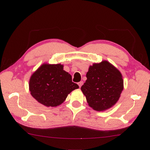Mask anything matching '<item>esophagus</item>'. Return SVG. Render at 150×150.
I'll use <instances>...</instances> for the list:
<instances>
[{"label":"esophagus","instance_id":"obj_1","mask_svg":"<svg viewBox=\"0 0 150 150\" xmlns=\"http://www.w3.org/2000/svg\"><path fill=\"white\" fill-rule=\"evenodd\" d=\"M83 81H80V82H79V83H78V85L79 86V87H80V88L81 87V86L83 85Z\"/></svg>","mask_w":150,"mask_h":150}]
</instances>
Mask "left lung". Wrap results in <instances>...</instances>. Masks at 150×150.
<instances>
[{"instance_id":"left-lung-1","label":"left lung","mask_w":150,"mask_h":150,"mask_svg":"<svg viewBox=\"0 0 150 150\" xmlns=\"http://www.w3.org/2000/svg\"><path fill=\"white\" fill-rule=\"evenodd\" d=\"M87 79L81 89L89 106L96 111L111 108L118 100L124 88L121 73L107 61L88 68Z\"/></svg>"}]
</instances>
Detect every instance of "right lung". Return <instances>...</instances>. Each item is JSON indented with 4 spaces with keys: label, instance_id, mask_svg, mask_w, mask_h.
I'll return each instance as SVG.
<instances>
[{
    "label": "right lung",
    "instance_id": "1",
    "mask_svg": "<svg viewBox=\"0 0 150 150\" xmlns=\"http://www.w3.org/2000/svg\"><path fill=\"white\" fill-rule=\"evenodd\" d=\"M78 88L62 64L44 63L33 73L29 81L32 96L48 107L60 105L71 91Z\"/></svg>",
    "mask_w": 150,
    "mask_h": 150
}]
</instances>
